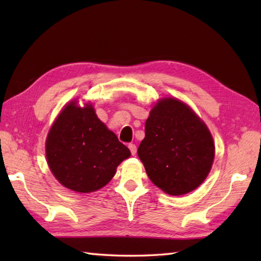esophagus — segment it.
Instances as JSON below:
<instances>
[{
	"label": "esophagus",
	"instance_id": "obj_1",
	"mask_svg": "<svg viewBox=\"0 0 261 261\" xmlns=\"http://www.w3.org/2000/svg\"><path fill=\"white\" fill-rule=\"evenodd\" d=\"M127 147H129V149H130V151H131V153H132V154H134V156H135V154L137 153V146L135 145V143H130V145H129V146H127Z\"/></svg>",
	"mask_w": 261,
	"mask_h": 261
}]
</instances>
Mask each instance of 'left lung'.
Here are the masks:
<instances>
[{"mask_svg":"<svg viewBox=\"0 0 261 261\" xmlns=\"http://www.w3.org/2000/svg\"><path fill=\"white\" fill-rule=\"evenodd\" d=\"M138 156L154 185L169 195L195 190L206 178L215 147L206 124L177 98H162L146 121Z\"/></svg>","mask_w":261,"mask_h":261,"instance_id":"obj_1","label":"left lung"}]
</instances>
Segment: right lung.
<instances>
[{"label": "right lung", "instance_id": "add662e5", "mask_svg": "<svg viewBox=\"0 0 261 261\" xmlns=\"http://www.w3.org/2000/svg\"><path fill=\"white\" fill-rule=\"evenodd\" d=\"M130 150L97 118L92 104L68 103L46 140L47 162L56 179L77 193H92L113 178Z\"/></svg>", "mask_w": 261, "mask_h": 261}]
</instances>
